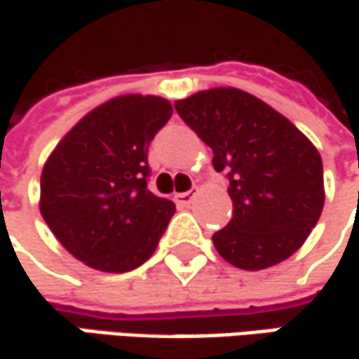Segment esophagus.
Segmentation results:
<instances>
[{
	"mask_svg": "<svg viewBox=\"0 0 359 359\" xmlns=\"http://www.w3.org/2000/svg\"><path fill=\"white\" fill-rule=\"evenodd\" d=\"M193 199H195V193H193V191H187V193H177V195H175V201H177V203H180V205H189Z\"/></svg>",
	"mask_w": 359,
	"mask_h": 359,
	"instance_id": "esophagus-1",
	"label": "esophagus"
}]
</instances>
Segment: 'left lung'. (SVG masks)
<instances>
[{
  "instance_id": "left-lung-1",
  "label": "left lung",
  "mask_w": 359,
  "mask_h": 359,
  "mask_svg": "<svg viewBox=\"0 0 359 359\" xmlns=\"http://www.w3.org/2000/svg\"><path fill=\"white\" fill-rule=\"evenodd\" d=\"M175 109L230 180L232 219L212 236L217 252L246 271L292 257L325 203L316 147L283 114L236 88L197 92Z\"/></svg>"
}]
</instances>
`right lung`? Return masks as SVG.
<instances>
[{
	"instance_id": "obj_1",
	"label": "right lung",
	"mask_w": 359,
	"mask_h": 359,
	"mask_svg": "<svg viewBox=\"0 0 359 359\" xmlns=\"http://www.w3.org/2000/svg\"><path fill=\"white\" fill-rule=\"evenodd\" d=\"M172 116L168 100L113 98L59 142L41 177V213L82 263L125 273L154 255L175 203L147 189V149Z\"/></svg>"
}]
</instances>
